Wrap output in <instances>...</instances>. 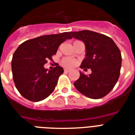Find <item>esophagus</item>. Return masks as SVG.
Here are the masks:
<instances>
[{"label": "esophagus", "instance_id": "34e87169", "mask_svg": "<svg viewBox=\"0 0 135 135\" xmlns=\"http://www.w3.org/2000/svg\"><path fill=\"white\" fill-rule=\"evenodd\" d=\"M70 71V70H69V69H64V72L65 73H69Z\"/></svg>", "mask_w": 135, "mask_h": 135}]
</instances>
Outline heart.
Segmentation results:
<instances>
[{
  "mask_svg": "<svg viewBox=\"0 0 135 135\" xmlns=\"http://www.w3.org/2000/svg\"><path fill=\"white\" fill-rule=\"evenodd\" d=\"M61 64L64 67L67 68H72L74 67L77 64V60L73 59V58H69V57H65L61 60Z\"/></svg>",
  "mask_w": 135,
  "mask_h": 135,
  "instance_id": "heart-1",
  "label": "heart"
}]
</instances>
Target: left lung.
<instances>
[{
    "instance_id": "obj_1",
    "label": "left lung",
    "mask_w": 135,
    "mask_h": 135,
    "mask_svg": "<svg viewBox=\"0 0 135 135\" xmlns=\"http://www.w3.org/2000/svg\"><path fill=\"white\" fill-rule=\"evenodd\" d=\"M70 34L82 41L86 46V58L80 68L91 70L89 75L80 73L74 86L90 99L103 98L113 89L120 76L122 62L120 49L112 38L104 34L89 30Z\"/></svg>"
}]
</instances>
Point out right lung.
Wrapping results in <instances>:
<instances>
[{"instance_id": "1", "label": "right lung", "mask_w": 135, "mask_h": 135, "mask_svg": "<svg viewBox=\"0 0 135 135\" xmlns=\"http://www.w3.org/2000/svg\"><path fill=\"white\" fill-rule=\"evenodd\" d=\"M72 36L68 32L38 36L25 41L15 51L12 59V78L17 89L23 97L31 101H42L56 88L64 70L56 64L47 71L44 65L53 60L62 43Z\"/></svg>"}]
</instances>
